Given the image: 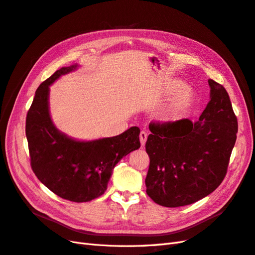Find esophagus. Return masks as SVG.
I'll use <instances>...</instances> for the list:
<instances>
[{
	"mask_svg": "<svg viewBox=\"0 0 255 255\" xmlns=\"http://www.w3.org/2000/svg\"><path fill=\"white\" fill-rule=\"evenodd\" d=\"M146 137H148V134H146L144 130H141L140 134H139V139H140V142H141V145L143 146L145 141H146Z\"/></svg>",
	"mask_w": 255,
	"mask_h": 255,
	"instance_id": "1",
	"label": "esophagus"
}]
</instances>
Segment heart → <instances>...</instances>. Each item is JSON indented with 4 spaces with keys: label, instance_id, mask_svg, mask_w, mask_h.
<instances>
[{
    "label": "heart",
    "instance_id": "heart-1",
    "mask_svg": "<svg viewBox=\"0 0 255 255\" xmlns=\"http://www.w3.org/2000/svg\"><path fill=\"white\" fill-rule=\"evenodd\" d=\"M191 101V95L189 91H182L173 101L169 104L166 110L160 113V118L165 121L174 120L189 105Z\"/></svg>",
    "mask_w": 255,
    "mask_h": 255
}]
</instances>
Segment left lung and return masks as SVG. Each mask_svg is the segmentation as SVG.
Returning <instances> with one entry per match:
<instances>
[{
	"mask_svg": "<svg viewBox=\"0 0 255 255\" xmlns=\"http://www.w3.org/2000/svg\"><path fill=\"white\" fill-rule=\"evenodd\" d=\"M211 101L200 118L152 121L145 142L150 158L146 194L166 207L192 204L225 179L236 141L237 118L226 88L213 80Z\"/></svg>",
	"mask_w": 255,
	"mask_h": 255,
	"instance_id": "8db88e82",
	"label": "left lung"
}]
</instances>
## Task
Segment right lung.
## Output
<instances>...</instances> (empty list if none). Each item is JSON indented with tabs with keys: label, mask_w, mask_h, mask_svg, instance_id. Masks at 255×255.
I'll use <instances>...</instances> for the list:
<instances>
[{
	"label": "right lung",
	"mask_w": 255,
	"mask_h": 255,
	"mask_svg": "<svg viewBox=\"0 0 255 255\" xmlns=\"http://www.w3.org/2000/svg\"><path fill=\"white\" fill-rule=\"evenodd\" d=\"M76 68H60L37 88L26 115L25 134L35 175L58 197L88 202L107 189L118 161L140 146V129L132 127L122 134L94 141H76L54 127L49 113V86Z\"/></svg>",
	"instance_id": "obj_1"
}]
</instances>
